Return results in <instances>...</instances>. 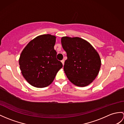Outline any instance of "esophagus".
Masks as SVG:
<instances>
[{
    "label": "esophagus",
    "mask_w": 124,
    "mask_h": 124,
    "mask_svg": "<svg viewBox=\"0 0 124 124\" xmlns=\"http://www.w3.org/2000/svg\"><path fill=\"white\" fill-rule=\"evenodd\" d=\"M61 62H62V65L64 66V60H62Z\"/></svg>",
    "instance_id": "34e87169"
}]
</instances>
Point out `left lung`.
<instances>
[{
    "mask_svg": "<svg viewBox=\"0 0 124 124\" xmlns=\"http://www.w3.org/2000/svg\"><path fill=\"white\" fill-rule=\"evenodd\" d=\"M61 43L67 53L64 70L68 79L77 86H88L100 70L101 59L98 52L89 42L78 37H62Z\"/></svg>",
    "mask_w": 124,
    "mask_h": 124,
    "instance_id": "1",
    "label": "left lung"
}]
</instances>
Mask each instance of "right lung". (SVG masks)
<instances>
[{
  "label": "right lung",
  "instance_id": "right-lung-1",
  "mask_svg": "<svg viewBox=\"0 0 124 124\" xmlns=\"http://www.w3.org/2000/svg\"><path fill=\"white\" fill-rule=\"evenodd\" d=\"M55 36L45 34L33 39L24 48L19 59L23 77L29 84L43 88L53 83L62 63L56 59Z\"/></svg>",
  "mask_w": 124,
  "mask_h": 124
}]
</instances>
